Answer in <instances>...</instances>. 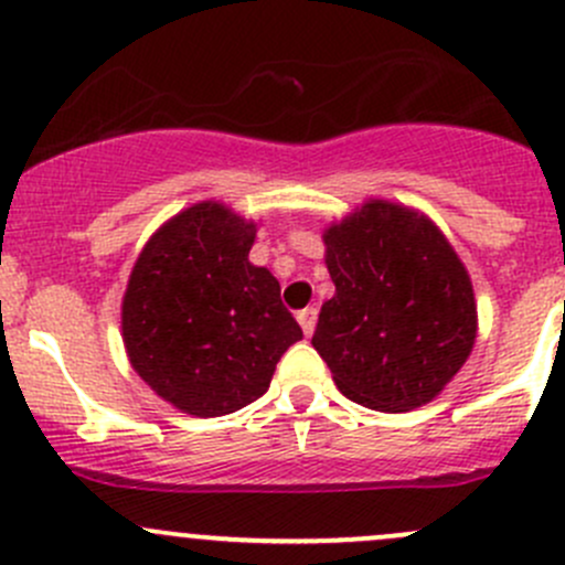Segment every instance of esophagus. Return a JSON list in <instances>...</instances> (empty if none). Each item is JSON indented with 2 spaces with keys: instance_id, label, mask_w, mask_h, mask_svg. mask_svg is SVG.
Masks as SVG:
<instances>
[{
  "instance_id": "esophagus-1",
  "label": "esophagus",
  "mask_w": 565,
  "mask_h": 565,
  "mask_svg": "<svg viewBox=\"0 0 565 565\" xmlns=\"http://www.w3.org/2000/svg\"><path fill=\"white\" fill-rule=\"evenodd\" d=\"M298 322H300V328H303L306 335L315 333V328H317V309H315V306H309V309L298 311Z\"/></svg>"
}]
</instances>
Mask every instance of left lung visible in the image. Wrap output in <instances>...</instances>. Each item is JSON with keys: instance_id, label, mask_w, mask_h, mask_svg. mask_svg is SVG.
<instances>
[{"instance_id": "1", "label": "left lung", "mask_w": 565, "mask_h": 565, "mask_svg": "<svg viewBox=\"0 0 565 565\" xmlns=\"http://www.w3.org/2000/svg\"><path fill=\"white\" fill-rule=\"evenodd\" d=\"M324 300L315 350L352 402L407 413L465 366L478 315L465 265L426 215L372 199L328 226Z\"/></svg>"}]
</instances>
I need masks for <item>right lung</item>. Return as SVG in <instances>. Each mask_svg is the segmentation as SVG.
<instances>
[{
    "label": "right lung",
    "mask_w": 565,
    "mask_h": 565,
    "mask_svg": "<svg viewBox=\"0 0 565 565\" xmlns=\"http://www.w3.org/2000/svg\"><path fill=\"white\" fill-rule=\"evenodd\" d=\"M256 224L218 202L177 213L147 241L122 298L130 366L196 418H218L270 388L303 339L267 267L248 262Z\"/></svg>",
    "instance_id": "obj_1"
}]
</instances>
